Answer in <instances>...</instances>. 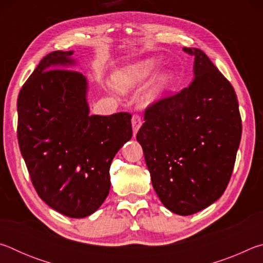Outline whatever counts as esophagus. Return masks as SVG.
Instances as JSON below:
<instances>
[{"label": "esophagus", "mask_w": 263, "mask_h": 263, "mask_svg": "<svg viewBox=\"0 0 263 263\" xmlns=\"http://www.w3.org/2000/svg\"><path fill=\"white\" fill-rule=\"evenodd\" d=\"M140 126H141V118L139 117V116L138 115H136V116H133L132 117V128H133V135H137V132H138V130H139L140 128Z\"/></svg>", "instance_id": "34e87169"}]
</instances>
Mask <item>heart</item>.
Instances as JSON below:
<instances>
[{"label": "heart", "instance_id": "obj_1", "mask_svg": "<svg viewBox=\"0 0 263 263\" xmlns=\"http://www.w3.org/2000/svg\"><path fill=\"white\" fill-rule=\"evenodd\" d=\"M155 67H157V61L154 59H147L139 62V64L126 66V67L118 69L117 72L114 73L112 78H111L112 86L118 91H132L133 89L142 86L147 81L155 70ZM174 77L175 74L171 69L163 70V72L155 75L147 88L140 94V103L144 106H148L158 102Z\"/></svg>", "mask_w": 263, "mask_h": 263}]
</instances>
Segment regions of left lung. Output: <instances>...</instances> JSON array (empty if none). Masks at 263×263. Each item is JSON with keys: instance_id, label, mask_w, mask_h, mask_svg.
<instances>
[{"instance_id": "left-lung-1", "label": "left lung", "mask_w": 263, "mask_h": 263, "mask_svg": "<svg viewBox=\"0 0 263 263\" xmlns=\"http://www.w3.org/2000/svg\"><path fill=\"white\" fill-rule=\"evenodd\" d=\"M183 51L195 57L193 82L146 110L137 140L160 201L176 215L190 216L224 194L241 139V118L233 87L205 53Z\"/></svg>"}]
</instances>
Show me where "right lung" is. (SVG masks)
Wrapping results in <instances>:
<instances>
[{"mask_svg":"<svg viewBox=\"0 0 263 263\" xmlns=\"http://www.w3.org/2000/svg\"><path fill=\"white\" fill-rule=\"evenodd\" d=\"M74 51L43 58L22 87L17 137L35 191L53 210L90 216L110 190V166L132 138L131 115H89L88 80Z\"/></svg>","mask_w":263,"mask_h":263,"instance_id":"1","label":"right lung"}]
</instances>
